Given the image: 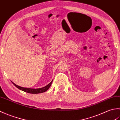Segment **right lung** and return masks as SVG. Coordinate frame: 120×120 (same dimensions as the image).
<instances>
[{
  "label": "right lung",
  "mask_w": 120,
  "mask_h": 120,
  "mask_svg": "<svg viewBox=\"0 0 120 120\" xmlns=\"http://www.w3.org/2000/svg\"><path fill=\"white\" fill-rule=\"evenodd\" d=\"M52 80L51 81V82L49 84H48L47 86H44V87H43L41 88H38V89H32V88L22 87V86H17V85H16V84H15L13 82H12V81H11V82L15 86H16L17 88H18L19 89V90H21L22 91L25 92L31 93V94H38V93H41L43 92H45V91H46L49 88L51 85H52Z\"/></svg>",
  "instance_id": "obj_1"
}]
</instances>
